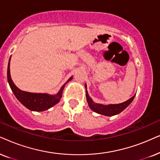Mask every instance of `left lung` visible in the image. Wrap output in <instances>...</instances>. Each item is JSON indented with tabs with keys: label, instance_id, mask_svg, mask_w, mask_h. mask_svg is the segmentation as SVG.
<instances>
[{
	"label": "left lung",
	"instance_id": "8db88e82",
	"mask_svg": "<svg viewBox=\"0 0 160 160\" xmlns=\"http://www.w3.org/2000/svg\"><path fill=\"white\" fill-rule=\"evenodd\" d=\"M134 95L132 97H131L130 99L127 100V101L123 102V103L117 104V105H104L102 104H97L94 103L93 102V100L89 97L86 90V99L87 102H88V105L90 108L93 111L97 112V113L104 115V116H112L114 115L120 113L121 111H123V110L128 106L129 104L132 102V100L135 98Z\"/></svg>",
	"mask_w": 160,
	"mask_h": 160
}]
</instances>
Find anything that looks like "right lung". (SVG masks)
Segmentation results:
<instances>
[{
	"label": "right lung",
	"mask_w": 160,
	"mask_h": 160,
	"mask_svg": "<svg viewBox=\"0 0 160 160\" xmlns=\"http://www.w3.org/2000/svg\"><path fill=\"white\" fill-rule=\"evenodd\" d=\"M11 59V58H10ZM10 59L8 61V69H7V79L10 88L13 91L14 94L15 95L19 101L22 104L28 109L33 111H44L52 108L55 104H57L60 101L62 97V92L64 88L66 83L61 87L59 92L55 95H50L47 93H30L26 91H21L17 87L12 81L10 75ZM72 78H70L68 81H70Z\"/></svg>",
	"instance_id": "add662e5"
}]
</instances>
